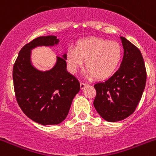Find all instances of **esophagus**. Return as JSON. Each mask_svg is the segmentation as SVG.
<instances>
[{
    "label": "esophagus",
    "instance_id": "obj_1",
    "mask_svg": "<svg viewBox=\"0 0 156 156\" xmlns=\"http://www.w3.org/2000/svg\"><path fill=\"white\" fill-rule=\"evenodd\" d=\"M86 86H87V83L84 82H80V87L81 89H83Z\"/></svg>",
    "mask_w": 156,
    "mask_h": 156
}]
</instances>
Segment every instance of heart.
<instances>
[{"label": "heart", "instance_id": "heart-1", "mask_svg": "<svg viewBox=\"0 0 156 156\" xmlns=\"http://www.w3.org/2000/svg\"><path fill=\"white\" fill-rule=\"evenodd\" d=\"M122 58V48L116 41H108L99 37H87L78 41L75 48L69 47L66 61L72 73L83 66L86 76L96 80H105L115 73Z\"/></svg>", "mask_w": 156, "mask_h": 156}]
</instances>
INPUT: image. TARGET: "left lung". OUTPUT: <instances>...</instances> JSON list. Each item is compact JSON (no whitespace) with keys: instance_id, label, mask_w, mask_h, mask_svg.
I'll return each instance as SVG.
<instances>
[{"instance_id":"1","label":"left lung","mask_w":156,"mask_h":156,"mask_svg":"<svg viewBox=\"0 0 156 156\" xmlns=\"http://www.w3.org/2000/svg\"><path fill=\"white\" fill-rule=\"evenodd\" d=\"M124 55L120 67L105 82L94 84V106L108 122H117L133 113L145 87L146 69L137 47L121 37Z\"/></svg>"}]
</instances>
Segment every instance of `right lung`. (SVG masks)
<instances>
[{"label":"right lung","mask_w":156,"mask_h":156,"mask_svg":"<svg viewBox=\"0 0 156 156\" xmlns=\"http://www.w3.org/2000/svg\"><path fill=\"white\" fill-rule=\"evenodd\" d=\"M58 42L55 36L37 37L20 50L13 66L14 90L19 107L30 119L44 126L62 122L80 90L78 80L66 69V54L57 57L55 66L48 71H40L32 65V49Z\"/></svg>","instance_id":"obj_1"}]
</instances>
